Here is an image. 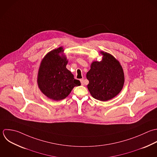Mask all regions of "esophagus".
Segmentation results:
<instances>
[{
	"label": "esophagus",
	"instance_id": "esophagus-1",
	"mask_svg": "<svg viewBox=\"0 0 157 157\" xmlns=\"http://www.w3.org/2000/svg\"><path fill=\"white\" fill-rule=\"evenodd\" d=\"M80 81H81V85H84V79H80Z\"/></svg>",
	"mask_w": 157,
	"mask_h": 157
}]
</instances>
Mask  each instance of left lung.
I'll use <instances>...</instances> for the list:
<instances>
[{"instance_id": "obj_1", "label": "left lung", "mask_w": 157, "mask_h": 157, "mask_svg": "<svg viewBox=\"0 0 157 157\" xmlns=\"http://www.w3.org/2000/svg\"><path fill=\"white\" fill-rule=\"evenodd\" d=\"M101 61H94L86 77L89 83L87 88L95 99L106 101L117 96L122 90L124 73L119 61L113 55L101 51Z\"/></svg>"}]
</instances>
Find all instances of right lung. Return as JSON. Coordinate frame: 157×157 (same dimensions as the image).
Segmentation results:
<instances>
[{"label": "right lung", "mask_w": 157, "mask_h": 157, "mask_svg": "<svg viewBox=\"0 0 157 157\" xmlns=\"http://www.w3.org/2000/svg\"><path fill=\"white\" fill-rule=\"evenodd\" d=\"M63 47L49 51L43 58L37 76V84L41 92L48 98L59 101L65 98L75 86L81 85L79 80L66 66L68 60Z\"/></svg>", "instance_id": "obj_1"}]
</instances>
